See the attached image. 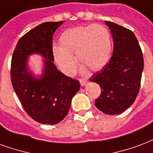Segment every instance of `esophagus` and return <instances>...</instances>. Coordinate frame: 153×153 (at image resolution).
I'll return each instance as SVG.
<instances>
[{"mask_svg": "<svg viewBox=\"0 0 153 153\" xmlns=\"http://www.w3.org/2000/svg\"><path fill=\"white\" fill-rule=\"evenodd\" d=\"M79 82H80V85H81V86H84V85H86V83H87V80H85V79H80Z\"/></svg>", "mask_w": 153, "mask_h": 153, "instance_id": "1", "label": "esophagus"}]
</instances>
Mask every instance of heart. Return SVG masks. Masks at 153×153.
<instances>
[{
	"label": "heart",
	"mask_w": 153,
	"mask_h": 153,
	"mask_svg": "<svg viewBox=\"0 0 153 153\" xmlns=\"http://www.w3.org/2000/svg\"><path fill=\"white\" fill-rule=\"evenodd\" d=\"M60 45L53 48L55 61L62 71L71 74L77 62L91 71L102 69L110 58L112 40L107 28L100 24L71 28L60 36Z\"/></svg>",
	"instance_id": "1"
}]
</instances>
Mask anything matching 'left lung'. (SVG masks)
Returning <instances> with one entry per match:
<instances>
[{"instance_id":"left-lung-1","label":"left lung","mask_w":153,"mask_h":153,"mask_svg":"<svg viewBox=\"0 0 153 153\" xmlns=\"http://www.w3.org/2000/svg\"><path fill=\"white\" fill-rule=\"evenodd\" d=\"M114 39L113 56L100 72L90 81L100 87L101 94L96 100L97 108L104 114H122L136 99L140 88L143 57L134 34L127 28L105 21Z\"/></svg>"}]
</instances>
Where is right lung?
<instances>
[{"mask_svg":"<svg viewBox=\"0 0 153 153\" xmlns=\"http://www.w3.org/2000/svg\"><path fill=\"white\" fill-rule=\"evenodd\" d=\"M62 23L44 22L29 30L19 39L11 61L13 90L26 113L42 124H56L64 119L72 98L80 88L78 80L62 74L53 63V36ZM33 53L45 58L39 78L28 71V56Z\"/></svg>","mask_w":153,"mask_h":153,"instance_id":"right-lung-1","label":"right lung"}]
</instances>
